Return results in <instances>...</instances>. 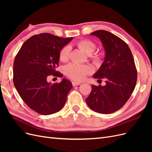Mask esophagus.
Instances as JSON below:
<instances>
[{
	"label": "esophagus",
	"mask_w": 152,
	"mask_h": 152,
	"mask_svg": "<svg viewBox=\"0 0 152 152\" xmlns=\"http://www.w3.org/2000/svg\"><path fill=\"white\" fill-rule=\"evenodd\" d=\"M80 83H79V82H72V85L73 86H79L80 85Z\"/></svg>",
	"instance_id": "obj_1"
}]
</instances>
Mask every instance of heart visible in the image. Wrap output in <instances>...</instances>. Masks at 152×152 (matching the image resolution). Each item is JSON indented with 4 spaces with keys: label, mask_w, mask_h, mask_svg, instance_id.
Instances as JSON below:
<instances>
[{
    "label": "heart",
    "mask_w": 152,
    "mask_h": 152,
    "mask_svg": "<svg viewBox=\"0 0 152 152\" xmlns=\"http://www.w3.org/2000/svg\"><path fill=\"white\" fill-rule=\"evenodd\" d=\"M77 45L87 54L93 53L96 49V44L90 40L82 39L77 42ZM70 47L66 45L63 47L59 54V59L61 61H66L70 56ZM94 62L96 65H100L102 63V58L99 54H94L93 56ZM64 72L65 75L70 79L75 81L83 80L86 77L92 72V68L88 65H78L75 63H70L64 68Z\"/></svg>",
    "instance_id": "heart-1"
}]
</instances>
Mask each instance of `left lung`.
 Here are the masks:
<instances>
[{
    "label": "left lung",
    "mask_w": 152,
    "mask_h": 152,
    "mask_svg": "<svg viewBox=\"0 0 152 152\" xmlns=\"http://www.w3.org/2000/svg\"><path fill=\"white\" fill-rule=\"evenodd\" d=\"M97 37L103 46L105 56L95 79H104L106 84L92 85L86 102L93 111L110 114L121 108L129 99L137 81V70L131 49L117 36L106 30L91 34Z\"/></svg>",
    "instance_id": "obj_1"
}]
</instances>
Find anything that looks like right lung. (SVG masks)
<instances>
[{
  "label": "right lung",
  "instance_id": "1",
  "mask_svg": "<svg viewBox=\"0 0 152 152\" xmlns=\"http://www.w3.org/2000/svg\"><path fill=\"white\" fill-rule=\"evenodd\" d=\"M73 39L44 33L31 37L22 45L13 64V82L24 102L41 115L59 112L72 88L66 79L52 84L49 75L62 77L56 68L61 49Z\"/></svg>",
  "mask_w": 152,
  "mask_h": 152
}]
</instances>
